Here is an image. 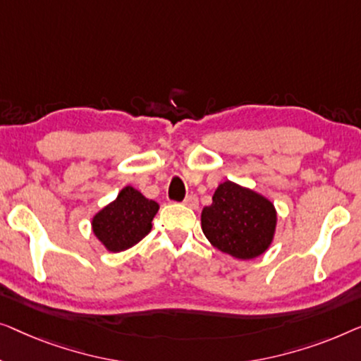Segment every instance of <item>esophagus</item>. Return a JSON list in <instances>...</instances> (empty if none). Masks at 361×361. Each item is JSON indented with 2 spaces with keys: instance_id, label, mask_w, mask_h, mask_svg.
<instances>
[{
  "instance_id": "obj_1",
  "label": "esophagus",
  "mask_w": 361,
  "mask_h": 361,
  "mask_svg": "<svg viewBox=\"0 0 361 361\" xmlns=\"http://www.w3.org/2000/svg\"><path fill=\"white\" fill-rule=\"evenodd\" d=\"M183 202H185L188 207H197V204H200V201H197V196H195V195L186 196L185 201H183Z\"/></svg>"
}]
</instances>
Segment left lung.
Returning <instances> with one entry per match:
<instances>
[{
	"mask_svg": "<svg viewBox=\"0 0 361 361\" xmlns=\"http://www.w3.org/2000/svg\"><path fill=\"white\" fill-rule=\"evenodd\" d=\"M202 232L221 252L250 260L273 240L276 211L267 197L232 181L217 186L212 204L201 214Z\"/></svg>",
	"mask_w": 361,
	"mask_h": 361,
	"instance_id": "1",
	"label": "left lung"
}]
</instances>
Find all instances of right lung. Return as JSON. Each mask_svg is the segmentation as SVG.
Returning a JSON list of instances; mask_svg holds the SVG:
<instances>
[{
    "instance_id": "1",
    "label": "right lung",
    "mask_w": 361,
    "mask_h": 361,
    "mask_svg": "<svg viewBox=\"0 0 361 361\" xmlns=\"http://www.w3.org/2000/svg\"><path fill=\"white\" fill-rule=\"evenodd\" d=\"M157 211L159 204L155 201L126 186L116 201L93 217V232L109 252H123L150 232Z\"/></svg>"
}]
</instances>
